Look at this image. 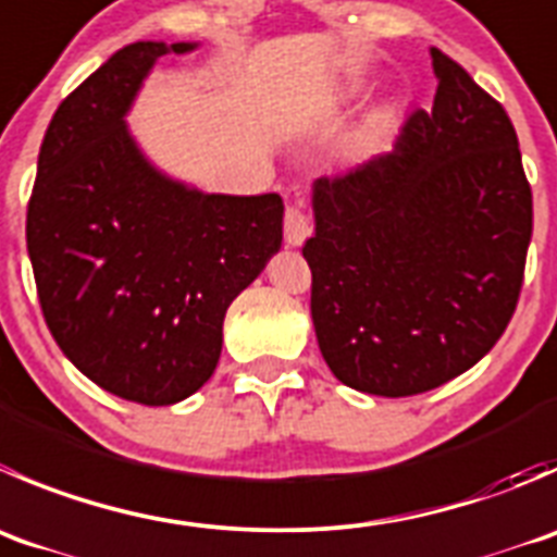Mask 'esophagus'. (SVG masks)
<instances>
[{"label":"esophagus","instance_id":"obj_1","mask_svg":"<svg viewBox=\"0 0 557 557\" xmlns=\"http://www.w3.org/2000/svg\"><path fill=\"white\" fill-rule=\"evenodd\" d=\"M283 228H285V242H288V247L305 245L307 236L312 234V220H310V214L305 212V207H301V203H290V207L285 209Z\"/></svg>","mask_w":557,"mask_h":557}]
</instances>
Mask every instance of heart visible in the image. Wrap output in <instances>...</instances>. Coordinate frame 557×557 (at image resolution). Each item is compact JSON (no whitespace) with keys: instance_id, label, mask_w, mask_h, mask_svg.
Segmentation results:
<instances>
[{"instance_id":"obj_1","label":"heart","mask_w":557,"mask_h":557,"mask_svg":"<svg viewBox=\"0 0 557 557\" xmlns=\"http://www.w3.org/2000/svg\"><path fill=\"white\" fill-rule=\"evenodd\" d=\"M392 111H394V102H386V106H383V116H388Z\"/></svg>"}]
</instances>
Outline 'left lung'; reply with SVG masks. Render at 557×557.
<instances>
[{"label": "left lung", "mask_w": 557, "mask_h": 557, "mask_svg": "<svg viewBox=\"0 0 557 557\" xmlns=\"http://www.w3.org/2000/svg\"><path fill=\"white\" fill-rule=\"evenodd\" d=\"M433 111L392 152L312 185V326L329 370L377 397L471 370L515 315L533 196L509 113L430 48Z\"/></svg>", "instance_id": "8db88e82"}]
</instances>
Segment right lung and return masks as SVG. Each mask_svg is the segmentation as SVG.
I'll use <instances>...</instances> for the list:
<instances>
[{
	"label": "right lung",
	"instance_id": "add662e5",
	"mask_svg": "<svg viewBox=\"0 0 557 557\" xmlns=\"http://www.w3.org/2000/svg\"><path fill=\"white\" fill-rule=\"evenodd\" d=\"M198 42H129L70 91L37 158L26 247L42 315L89 381L174 405L212 377L231 301L283 242V198L201 193L129 135L144 78Z\"/></svg>",
	"mask_w": 557,
	"mask_h": 557
}]
</instances>
